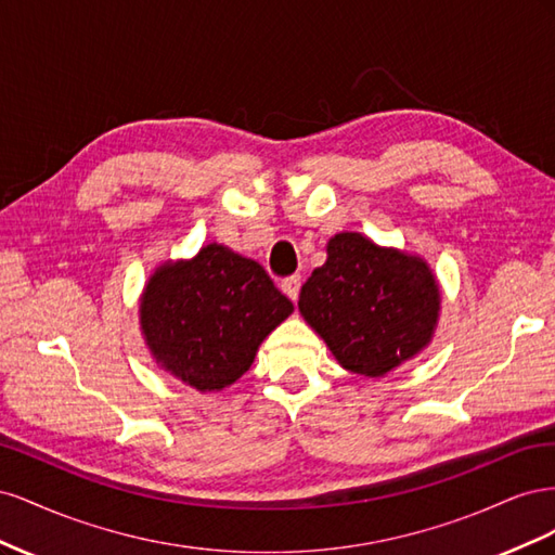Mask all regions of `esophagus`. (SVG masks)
Returning <instances> with one entry per match:
<instances>
[{
    "mask_svg": "<svg viewBox=\"0 0 555 555\" xmlns=\"http://www.w3.org/2000/svg\"><path fill=\"white\" fill-rule=\"evenodd\" d=\"M300 284H304V280H300V275H292L282 282V292L287 294L292 300L298 298V292H300Z\"/></svg>",
    "mask_w": 555,
    "mask_h": 555,
    "instance_id": "obj_1",
    "label": "esophagus"
}]
</instances>
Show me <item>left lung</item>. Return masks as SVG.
Returning <instances> with one entry per match:
<instances>
[{
	"mask_svg": "<svg viewBox=\"0 0 555 555\" xmlns=\"http://www.w3.org/2000/svg\"><path fill=\"white\" fill-rule=\"evenodd\" d=\"M440 282L426 259L382 247L357 231L326 245L298 310L345 371L384 377L430 345L440 322Z\"/></svg>",
	"mask_w": 555,
	"mask_h": 555,
	"instance_id": "left-lung-1",
	"label": "left lung"
}]
</instances>
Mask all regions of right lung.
<instances>
[{
  "instance_id": "right-lung-1",
  "label": "right lung",
  "mask_w": 555,
  "mask_h": 555,
  "mask_svg": "<svg viewBox=\"0 0 555 555\" xmlns=\"http://www.w3.org/2000/svg\"><path fill=\"white\" fill-rule=\"evenodd\" d=\"M292 312L263 266L220 243L157 266L139 298L150 357L201 393L241 379L268 333Z\"/></svg>"
}]
</instances>
